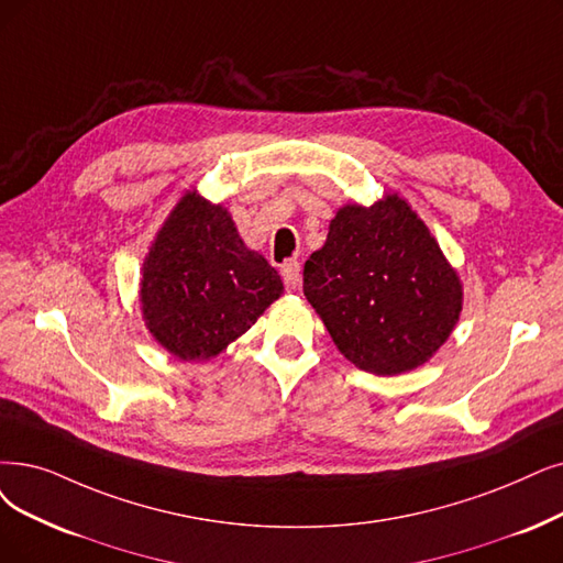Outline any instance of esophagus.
I'll return each instance as SVG.
<instances>
[{"instance_id":"1","label":"esophagus","mask_w":563,"mask_h":563,"mask_svg":"<svg viewBox=\"0 0 563 563\" xmlns=\"http://www.w3.org/2000/svg\"><path fill=\"white\" fill-rule=\"evenodd\" d=\"M282 277H284V284L288 290H298L300 288V263L298 261H288L284 267H282Z\"/></svg>"}]
</instances>
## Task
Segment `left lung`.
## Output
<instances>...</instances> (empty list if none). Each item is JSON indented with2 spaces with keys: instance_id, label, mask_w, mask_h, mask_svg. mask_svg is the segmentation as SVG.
I'll return each mask as SVG.
<instances>
[{
  "instance_id": "left-lung-1",
  "label": "left lung",
  "mask_w": 563,
  "mask_h": 563,
  "mask_svg": "<svg viewBox=\"0 0 563 563\" xmlns=\"http://www.w3.org/2000/svg\"><path fill=\"white\" fill-rule=\"evenodd\" d=\"M302 277L305 298L334 346L376 376L424 365L448 342L464 305L457 269L397 191L336 210Z\"/></svg>"
}]
</instances>
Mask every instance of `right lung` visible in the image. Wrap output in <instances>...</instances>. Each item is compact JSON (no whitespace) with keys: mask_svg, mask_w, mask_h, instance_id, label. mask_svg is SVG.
Returning a JSON list of instances; mask_svg holds the SVG:
<instances>
[{"mask_svg":"<svg viewBox=\"0 0 563 563\" xmlns=\"http://www.w3.org/2000/svg\"><path fill=\"white\" fill-rule=\"evenodd\" d=\"M282 294L277 269L244 244L231 212L191 189L150 244L139 302L156 344L185 363H206Z\"/></svg>","mask_w":563,"mask_h":563,"instance_id":"1","label":"right lung"}]
</instances>
